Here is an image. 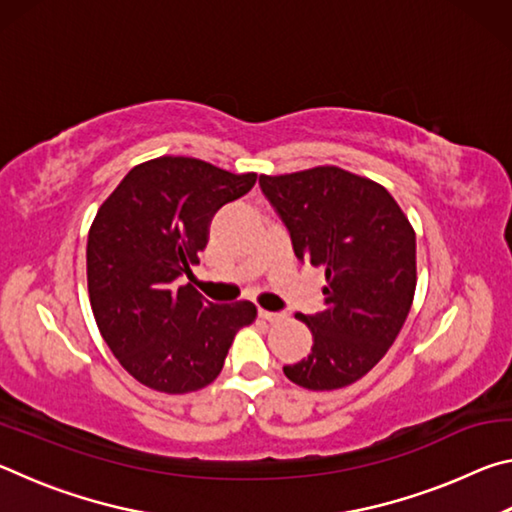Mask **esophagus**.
<instances>
[{
	"label": "esophagus",
	"mask_w": 512,
	"mask_h": 512,
	"mask_svg": "<svg viewBox=\"0 0 512 512\" xmlns=\"http://www.w3.org/2000/svg\"><path fill=\"white\" fill-rule=\"evenodd\" d=\"M259 318L268 320V323H277V320H282L284 316L277 314V311H268V309H259Z\"/></svg>",
	"instance_id": "esophagus-1"
}]
</instances>
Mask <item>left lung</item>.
<instances>
[{"mask_svg": "<svg viewBox=\"0 0 512 512\" xmlns=\"http://www.w3.org/2000/svg\"><path fill=\"white\" fill-rule=\"evenodd\" d=\"M259 185L291 232L300 259L325 268V309L296 314L314 345L284 366L309 391L350 386L377 366L409 316L415 282V232L384 185L334 164Z\"/></svg>", "mask_w": 512, "mask_h": 512, "instance_id": "8db88e82", "label": "left lung"}]
</instances>
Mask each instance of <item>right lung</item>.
<instances>
[{"mask_svg":"<svg viewBox=\"0 0 512 512\" xmlns=\"http://www.w3.org/2000/svg\"><path fill=\"white\" fill-rule=\"evenodd\" d=\"M257 173H230L185 155H160L126 173L88 235L94 320L128 375L185 395L219 377L235 334L255 323L248 300L212 305L192 282L210 221L250 192Z\"/></svg>","mask_w":512,"mask_h":512,"instance_id":"obj_1","label":"right lung"}]
</instances>
